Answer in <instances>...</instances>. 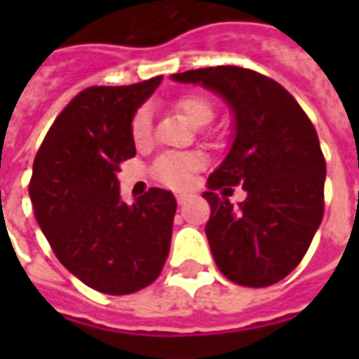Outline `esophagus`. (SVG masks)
I'll use <instances>...</instances> for the list:
<instances>
[{
    "label": "esophagus",
    "mask_w": 359,
    "mask_h": 359,
    "mask_svg": "<svg viewBox=\"0 0 359 359\" xmlns=\"http://www.w3.org/2000/svg\"><path fill=\"white\" fill-rule=\"evenodd\" d=\"M175 198H177V203H184L189 200V194H175Z\"/></svg>",
    "instance_id": "obj_1"
}]
</instances>
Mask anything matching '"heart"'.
<instances>
[{
    "label": "heart",
    "mask_w": 359,
    "mask_h": 359,
    "mask_svg": "<svg viewBox=\"0 0 359 359\" xmlns=\"http://www.w3.org/2000/svg\"><path fill=\"white\" fill-rule=\"evenodd\" d=\"M175 109L182 111L191 123L203 126L210 119H214L215 107L210 97L201 93H186L175 100ZM130 135L135 145H145L151 140V116L147 107L135 109L130 121ZM203 168V158L200 154H163L159 156L154 165L151 173L161 184L170 187H186L191 184L196 172Z\"/></svg>",
    "instance_id": "1"
}]
</instances>
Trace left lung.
Returning a JSON list of instances; mask_svg holds the SVG:
<instances>
[{
	"instance_id": "left-lung-1",
	"label": "left lung",
	"mask_w": 359,
	"mask_h": 359,
	"mask_svg": "<svg viewBox=\"0 0 359 359\" xmlns=\"http://www.w3.org/2000/svg\"><path fill=\"white\" fill-rule=\"evenodd\" d=\"M222 93L236 114V140L203 194L215 266L238 285L268 287L292 273L324 217L325 159L316 128L294 95L271 77L238 65L173 74ZM233 185L248 198L238 210Z\"/></svg>"
}]
</instances>
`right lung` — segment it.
<instances>
[{
	"instance_id": "1",
	"label": "right lung",
	"mask_w": 359,
	"mask_h": 359,
	"mask_svg": "<svg viewBox=\"0 0 359 359\" xmlns=\"http://www.w3.org/2000/svg\"><path fill=\"white\" fill-rule=\"evenodd\" d=\"M161 76L131 86L79 91L51 123L34 159L29 198L57 259L109 296L158 280L172 243L175 198L149 187L131 205L119 200V163L135 156L130 121Z\"/></svg>"
}]
</instances>
